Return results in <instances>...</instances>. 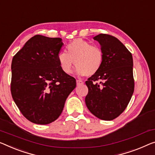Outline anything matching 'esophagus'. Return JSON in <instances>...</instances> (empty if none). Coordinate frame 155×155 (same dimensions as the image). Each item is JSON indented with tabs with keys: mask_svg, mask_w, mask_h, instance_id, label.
<instances>
[{
	"mask_svg": "<svg viewBox=\"0 0 155 155\" xmlns=\"http://www.w3.org/2000/svg\"><path fill=\"white\" fill-rule=\"evenodd\" d=\"M84 81H83L82 80H80V79H77V85H81V84H84Z\"/></svg>",
	"mask_w": 155,
	"mask_h": 155,
	"instance_id": "esophagus-1",
	"label": "esophagus"
}]
</instances>
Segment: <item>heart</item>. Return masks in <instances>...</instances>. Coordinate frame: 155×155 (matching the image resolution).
<instances>
[{
    "label": "heart",
    "instance_id": "heart-1",
    "mask_svg": "<svg viewBox=\"0 0 155 155\" xmlns=\"http://www.w3.org/2000/svg\"><path fill=\"white\" fill-rule=\"evenodd\" d=\"M66 50L67 52L60 51L57 55L60 68L66 74L72 71L74 62L80 76L94 75L102 67L104 55L102 48L97 45L76 39L67 45Z\"/></svg>",
    "mask_w": 155,
    "mask_h": 155
}]
</instances>
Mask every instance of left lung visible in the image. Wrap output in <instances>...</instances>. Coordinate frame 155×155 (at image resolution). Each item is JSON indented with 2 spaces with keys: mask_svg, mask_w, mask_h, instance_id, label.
I'll use <instances>...</instances> for the list:
<instances>
[{
  "mask_svg": "<svg viewBox=\"0 0 155 155\" xmlns=\"http://www.w3.org/2000/svg\"><path fill=\"white\" fill-rule=\"evenodd\" d=\"M94 40L100 42L104 59L100 70L85 81V104L97 117L112 120L125 110L134 91L132 55L110 35L100 34Z\"/></svg>",
  "mask_w": 155,
  "mask_h": 155,
  "instance_id": "8db88e82",
  "label": "left lung"
}]
</instances>
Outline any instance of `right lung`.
<instances>
[{
  "label": "right lung",
  "mask_w": 155,
  "mask_h": 155,
  "mask_svg": "<svg viewBox=\"0 0 155 155\" xmlns=\"http://www.w3.org/2000/svg\"><path fill=\"white\" fill-rule=\"evenodd\" d=\"M62 39L37 35L12 61L11 94L22 115L38 124L55 121L63 111L76 79L60 68L57 55Z\"/></svg>",
  "instance_id": "1"
}]
</instances>
